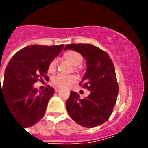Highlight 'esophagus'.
Wrapping results in <instances>:
<instances>
[{"instance_id":"1","label":"esophagus","mask_w":148,"mask_h":148,"mask_svg":"<svg viewBox=\"0 0 148 148\" xmlns=\"http://www.w3.org/2000/svg\"><path fill=\"white\" fill-rule=\"evenodd\" d=\"M54 90H55L56 92H59V91L60 90V88H55V89H54Z\"/></svg>"}]
</instances>
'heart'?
Listing matches in <instances>:
<instances>
[{
    "instance_id": "obj_1",
    "label": "heart",
    "mask_w": 148,
    "mask_h": 148,
    "mask_svg": "<svg viewBox=\"0 0 148 148\" xmlns=\"http://www.w3.org/2000/svg\"><path fill=\"white\" fill-rule=\"evenodd\" d=\"M65 58L67 60H69L74 66L81 64L82 60H83L82 56L75 51L67 52L65 54ZM56 67H57V59L54 58L50 63L48 69L51 72H53L55 71ZM76 80L77 77L74 75H65V74H58L52 78V82L54 85H56L58 88H66L70 87L72 84L76 81Z\"/></svg>"
}]
</instances>
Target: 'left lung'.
Here are the masks:
<instances>
[{
	"label": "left lung",
	"instance_id": "left-lung-1",
	"mask_svg": "<svg viewBox=\"0 0 148 148\" xmlns=\"http://www.w3.org/2000/svg\"><path fill=\"white\" fill-rule=\"evenodd\" d=\"M78 52L87 61V71L80 84L90 94L81 99L71 91L66 108L74 121L84 127H95L107 121L112 114L118 95L114 66L103 50L89 44H71L64 50Z\"/></svg>",
	"mask_w": 148,
	"mask_h": 148
}]
</instances>
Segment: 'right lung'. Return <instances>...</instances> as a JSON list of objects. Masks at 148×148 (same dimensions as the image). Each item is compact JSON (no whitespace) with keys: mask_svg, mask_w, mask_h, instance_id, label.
Segmentation results:
<instances>
[{"mask_svg":"<svg viewBox=\"0 0 148 148\" xmlns=\"http://www.w3.org/2000/svg\"><path fill=\"white\" fill-rule=\"evenodd\" d=\"M63 48L64 45L27 46L17 51L6 67L0 97L1 95L14 118L24 127L33 126L45 115L54 89L47 85L38 92L33 84L39 78H48L50 63Z\"/></svg>","mask_w":148,"mask_h":148,"instance_id":"1","label":"right lung"}]
</instances>
